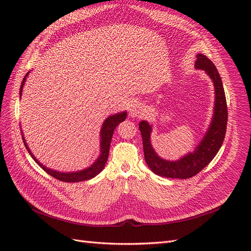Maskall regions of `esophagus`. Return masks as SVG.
<instances>
[{
    "mask_svg": "<svg viewBox=\"0 0 251 251\" xmlns=\"http://www.w3.org/2000/svg\"><path fill=\"white\" fill-rule=\"evenodd\" d=\"M144 113V107L141 102H134L131 105L130 115L131 117H141Z\"/></svg>",
    "mask_w": 251,
    "mask_h": 251,
    "instance_id": "esophagus-1",
    "label": "esophagus"
}]
</instances>
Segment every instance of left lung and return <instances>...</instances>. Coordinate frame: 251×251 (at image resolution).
Segmentation results:
<instances>
[{
    "instance_id": "left-lung-1",
    "label": "left lung",
    "mask_w": 251,
    "mask_h": 251,
    "mask_svg": "<svg viewBox=\"0 0 251 251\" xmlns=\"http://www.w3.org/2000/svg\"><path fill=\"white\" fill-rule=\"evenodd\" d=\"M196 69L206 72L215 87L214 116L204 138L193 153H188L177 161H168L159 157L151 144V126L146 120L140 121L139 130L142 136L144 159L151 171L165 178L188 179L200 173L217 155L222 147L227 126V103L223 83L216 66L204 54H197Z\"/></svg>"
}]
</instances>
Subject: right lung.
<instances>
[{"label":"right lung","mask_w":251,"mask_h":251,"mask_svg":"<svg viewBox=\"0 0 251 251\" xmlns=\"http://www.w3.org/2000/svg\"><path fill=\"white\" fill-rule=\"evenodd\" d=\"M30 72V71H29ZM29 72L25 75V77L23 78L22 80V85H21V89H20V96H22V91H23V87H24V83L26 80V77L28 76ZM126 112H121V113H117L114 114V115L108 117L103 121L101 130H100V155L96 159V161L89 166V168L82 170V171H78V172H73V173H62V172H57V171H53L50 170L46 166L43 165L37 159L32 155L31 151L28 148L27 143L25 141L24 136H23L22 133V138L23 141H24L25 147L27 149V151H29L30 156L33 158V160L39 164L41 168L46 172L47 174H49L50 176L54 177L55 179L59 180V181H64V182H80V181H86L89 179L94 178L96 175L100 174L105 165V162L108 160L109 157V151H110V144H111V140H112V136L114 133V130L115 127L120 124L123 123L124 120H126Z\"/></svg>","instance_id":"obj_1"}]
</instances>
